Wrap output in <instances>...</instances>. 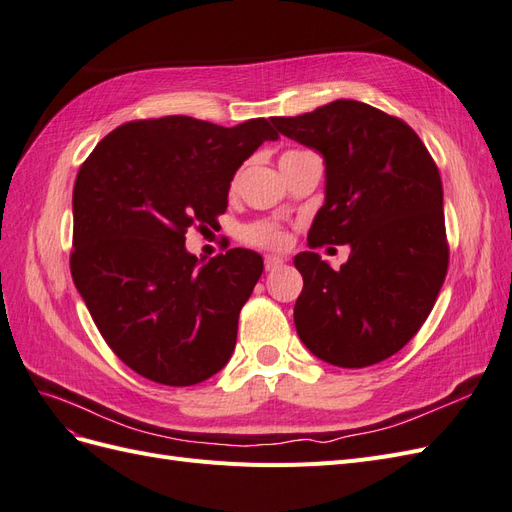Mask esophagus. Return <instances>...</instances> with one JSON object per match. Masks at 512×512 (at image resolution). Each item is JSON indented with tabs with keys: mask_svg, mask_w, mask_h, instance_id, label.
Returning a JSON list of instances; mask_svg holds the SVG:
<instances>
[{
	"mask_svg": "<svg viewBox=\"0 0 512 512\" xmlns=\"http://www.w3.org/2000/svg\"><path fill=\"white\" fill-rule=\"evenodd\" d=\"M280 267H284V258H280V256H265V269L267 271H275V269H280Z\"/></svg>",
	"mask_w": 512,
	"mask_h": 512,
	"instance_id": "obj_1",
	"label": "esophagus"
}]
</instances>
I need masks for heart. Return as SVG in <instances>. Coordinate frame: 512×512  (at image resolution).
<instances>
[{"instance_id": "1", "label": "heart", "mask_w": 512, "mask_h": 512, "mask_svg": "<svg viewBox=\"0 0 512 512\" xmlns=\"http://www.w3.org/2000/svg\"><path fill=\"white\" fill-rule=\"evenodd\" d=\"M290 153H299V151H288L286 156H290ZM243 237H245V241H250L254 245H262V247H280L286 241L284 230L271 222H258V224L247 226L243 230Z\"/></svg>"}]
</instances>
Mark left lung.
<instances>
[{
  "mask_svg": "<svg viewBox=\"0 0 512 512\" xmlns=\"http://www.w3.org/2000/svg\"><path fill=\"white\" fill-rule=\"evenodd\" d=\"M271 123L324 160V205L309 245H350L337 271L316 252L294 256L301 342L335 367L389 359L423 327L446 277L438 166L406 121L365 102L335 100Z\"/></svg>",
  "mask_w": 512,
  "mask_h": 512,
  "instance_id": "8db88e82",
  "label": "left lung"
}]
</instances>
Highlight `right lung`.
Wrapping results in <instances>:
<instances>
[{
	"instance_id": "add662e5",
	"label": "right lung",
	"mask_w": 512,
	"mask_h": 512,
	"mask_svg": "<svg viewBox=\"0 0 512 512\" xmlns=\"http://www.w3.org/2000/svg\"><path fill=\"white\" fill-rule=\"evenodd\" d=\"M267 119L235 128L185 115L123 123L76 175L70 269L106 344L136 374L192 386L230 361L262 256L232 247L198 260L190 226L215 222L230 181L265 143Z\"/></svg>"
}]
</instances>
